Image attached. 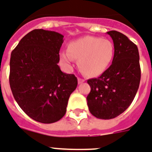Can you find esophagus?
<instances>
[{"label":"esophagus","instance_id":"obj_1","mask_svg":"<svg viewBox=\"0 0 152 152\" xmlns=\"http://www.w3.org/2000/svg\"><path fill=\"white\" fill-rule=\"evenodd\" d=\"M84 81L85 80H84V79L80 78V77H79L78 78V84H82V83H84Z\"/></svg>","mask_w":152,"mask_h":152}]
</instances>
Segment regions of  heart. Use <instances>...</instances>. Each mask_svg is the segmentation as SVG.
Listing matches in <instances>:
<instances>
[{
	"label": "heart",
	"mask_w": 152,
	"mask_h": 152,
	"mask_svg": "<svg viewBox=\"0 0 152 152\" xmlns=\"http://www.w3.org/2000/svg\"><path fill=\"white\" fill-rule=\"evenodd\" d=\"M115 47L108 39L86 36L68 44V50L60 54L61 61L71 68L75 58L79 59V67L86 76H96L104 72L114 57Z\"/></svg>",
	"instance_id": "b5f03b06"
}]
</instances>
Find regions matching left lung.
Returning a JSON list of instances; mask_svg holds the SVG:
<instances>
[{
	"instance_id": "left-lung-1",
	"label": "left lung",
	"mask_w": 152,
	"mask_h": 152,
	"mask_svg": "<svg viewBox=\"0 0 152 152\" xmlns=\"http://www.w3.org/2000/svg\"><path fill=\"white\" fill-rule=\"evenodd\" d=\"M107 33L114 43L112 64L101 76L88 80L91 87L87 96L88 109L102 120L117 117L130 106L141 77L137 46L121 32L113 30Z\"/></svg>"
}]
</instances>
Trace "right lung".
Wrapping results in <instances>:
<instances>
[{
    "label": "right lung",
    "instance_id": "obj_1",
    "mask_svg": "<svg viewBox=\"0 0 152 152\" xmlns=\"http://www.w3.org/2000/svg\"><path fill=\"white\" fill-rule=\"evenodd\" d=\"M63 38L56 32L34 29L11 53L9 84L15 100L30 118L43 124L55 123L65 115L78 84L73 74L58 66Z\"/></svg>",
    "mask_w": 152,
    "mask_h": 152
}]
</instances>
